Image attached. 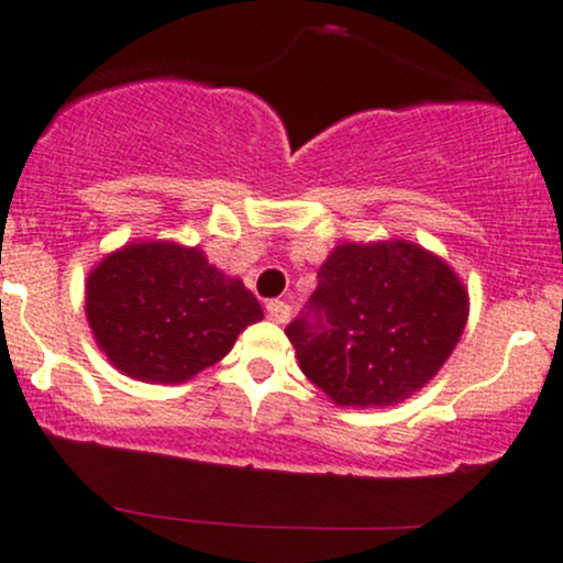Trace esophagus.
Returning <instances> with one entry per match:
<instances>
[{"mask_svg": "<svg viewBox=\"0 0 563 563\" xmlns=\"http://www.w3.org/2000/svg\"><path fill=\"white\" fill-rule=\"evenodd\" d=\"M267 318L277 322V325H283V322H288V318H290V307L286 301H269L267 303Z\"/></svg>", "mask_w": 563, "mask_h": 563, "instance_id": "obj_1", "label": "esophagus"}]
</instances>
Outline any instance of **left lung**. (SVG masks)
Segmentation results:
<instances>
[{"label":"left lung","mask_w":563,"mask_h":563,"mask_svg":"<svg viewBox=\"0 0 563 563\" xmlns=\"http://www.w3.org/2000/svg\"><path fill=\"white\" fill-rule=\"evenodd\" d=\"M466 320L468 290L437 254L407 241L344 243L286 335L335 405L386 407L437 376Z\"/></svg>","instance_id":"1"}]
</instances>
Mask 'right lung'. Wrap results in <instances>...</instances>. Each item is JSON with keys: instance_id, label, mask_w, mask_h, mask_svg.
Wrapping results in <instances>:
<instances>
[{"instance_id": "add662e5", "label": "right lung", "mask_w": 563, "mask_h": 563, "mask_svg": "<svg viewBox=\"0 0 563 563\" xmlns=\"http://www.w3.org/2000/svg\"><path fill=\"white\" fill-rule=\"evenodd\" d=\"M89 328L113 367L147 384H183L219 363L238 333L264 318L238 277L200 249L129 243L87 277Z\"/></svg>"}]
</instances>
